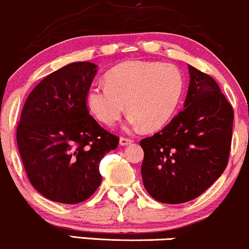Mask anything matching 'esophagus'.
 I'll return each instance as SVG.
<instances>
[{"label": "esophagus", "instance_id": "1", "mask_svg": "<svg viewBox=\"0 0 249 249\" xmlns=\"http://www.w3.org/2000/svg\"><path fill=\"white\" fill-rule=\"evenodd\" d=\"M132 142H133V140L128 139V138H125V137H121V139H119V143H121L122 146H127Z\"/></svg>", "mask_w": 249, "mask_h": 249}]
</instances>
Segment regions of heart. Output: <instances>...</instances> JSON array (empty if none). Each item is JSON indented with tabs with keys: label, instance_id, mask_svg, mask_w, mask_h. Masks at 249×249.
<instances>
[{
	"label": "heart",
	"instance_id": "b5f03b06",
	"mask_svg": "<svg viewBox=\"0 0 249 249\" xmlns=\"http://www.w3.org/2000/svg\"><path fill=\"white\" fill-rule=\"evenodd\" d=\"M106 83H96L87 91V103L98 121L106 125L131 113L134 127L149 131L163 127L174 116L184 91L182 71L172 64L128 61L106 75Z\"/></svg>",
	"mask_w": 249,
	"mask_h": 249
}]
</instances>
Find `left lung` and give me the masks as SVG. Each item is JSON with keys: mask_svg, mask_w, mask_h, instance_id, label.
I'll return each instance as SVG.
<instances>
[{"mask_svg": "<svg viewBox=\"0 0 249 249\" xmlns=\"http://www.w3.org/2000/svg\"><path fill=\"white\" fill-rule=\"evenodd\" d=\"M184 107L167 126L140 142L145 189L158 202L197 198L225 170L234 112L219 86L193 66Z\"/></svg>", "mask_w": 249, "mask_h": 249, "instance_id": "left-lung-1", "label": "left lung"}]
</instances>
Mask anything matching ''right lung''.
Here are the masks:
<instances>
[{
    "instance_id": "add662e5",
    "label": "right lung",
    "mask_w": 249,
    "mask_h": 249,
    "mask_svg": "<svg viewBox=\"0 0 249 249\" xmlns=\"http://www.w3.org/2000/svg\"><path fill=\"white\" fill-rule=\"evenodd\" d=\"M97 73L88 61L73 62L44 77L30 92L17 146L26 175L53 202L76 204L102 182L100 162L119 139L89 115L87 91Z\"/></svg>"
}]
</instances>
